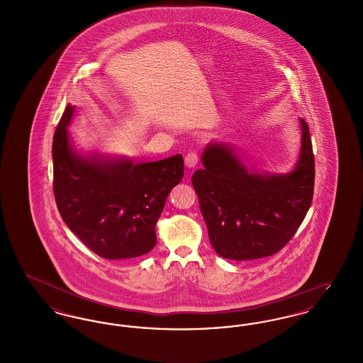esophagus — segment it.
Listing matches in <instances>:
<instances>
[{"instance_id": "1", "label": "esophagus", "mask_w": 363, "mask_h": 363, "mask_svg": "<svg viewBox=\"0 0 363 363\" xmlns=\"http://www.w3.org/2000/svg\"><path fill=\"white\" fill-rule=\"evenodd\" d=\"M199 163V154L196 152V151H190L185 156V164H186V167H194L196 164Z\"/></svg>"}]
</instances>
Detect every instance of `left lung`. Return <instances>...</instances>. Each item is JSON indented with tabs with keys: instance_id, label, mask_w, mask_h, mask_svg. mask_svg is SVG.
Instances as JSON below:
<instances>
[{
	"instance_id": "8db88e82",
	"label": "left lung",
	"mask_w": 363,
	"mask_h": 363,
	"mask_svg": "<svg viewBox=\"0 0 363 363\" xmlns=\"http://www.w3.org/2000/svg\"><path fill=\"white\" fill-rule=\"evenodd\" d=\"M302 125V147L291 173L249 172L225 144H209L204 169L191 175L208 235L227 259H256L281 250L303 222L313 200L314 155L309 126Z\"/></svg>"
}]
</instances>
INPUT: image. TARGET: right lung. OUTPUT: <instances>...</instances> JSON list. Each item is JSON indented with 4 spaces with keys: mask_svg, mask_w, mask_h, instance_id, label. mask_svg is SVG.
Segmentation results:
<instances>
[{
    "mask_svg": "<svg viewBox=\"0 0 363 363\" xmlns=\"http://www.w3.org/2000/svg\"><path fill=\"white\" fill-rule=\"evenodd\" d=\"M74 107L68 104L52 138V190L65 225L104 259H133L156 243L166 199L184 177L182 155L133 164L86 159L68 138Z\"/></svg>",
    "mask_w": 363,
    "mask_h": 363,
    "instance_id": "right-lung-1",
    "label": "right lung"
}]
</instances>
